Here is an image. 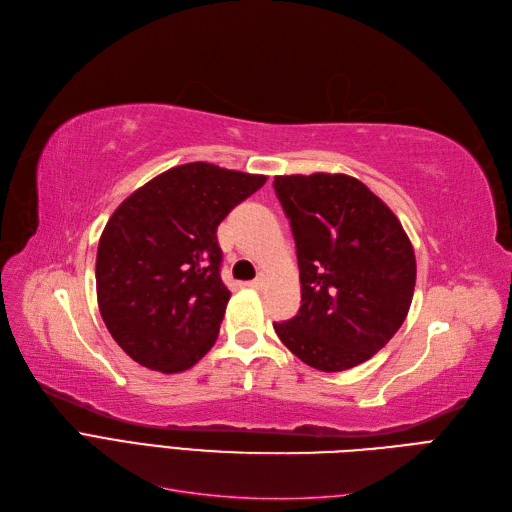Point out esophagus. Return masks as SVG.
I'll use <instances>...</instances> for the list:
<instances>
[{
    "mask_svg": "<svg viewBox=\"0 0 512 512\" xmlns=\"http://www.w3.org/2000/svg\"><path fill=\"white\" fill-rule=\"evenodd\" d=\"M251 289H261L263 285H266V276H257L255 280H251V283H246Z\"/></svg>",
    "mask_w": 512,
    "mask_h": 512,
    "instance_id": "obj_1",
    "label": "esophagus"
}]
</instances>
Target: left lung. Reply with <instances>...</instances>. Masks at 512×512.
<instances>
[{"label": "left lung", "mask_w": 512, "mask_h": 512, "mask_svg": "<svg viewBox=\"0 0 512 512\" xmlns=\"http://www.w3.org/2000/svg\"><path fill=\"white\" fill-rule=\"evenodd\" d=\"M298 253L302 306L274 323L287 349L310 368L364 364L398 332L415 293L417 261L398 217L346 174L276 176Z\"/></svg>", "instance_id": "8db88e82"}]
</instances>
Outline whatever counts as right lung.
I'll return each instance as SVG.
<instances>
[{
    "label": "right lung",
    "instance_id": "obj_1",
    "mask_svg": "<svg viewBox=\"0 0 512 512\" xmlns=\"http://www.w3.org/2000/svg\"><path fill=\"white\" fill-rule=\"evenodd\" d=\"M266 176L195 161L148 180L97 246V304L110 336L148 370L185 372L217 342L229 302L217 227Z\"/></svg>",
    "mask_w": 512,
    "mask_h": 512
}]
</instances>
